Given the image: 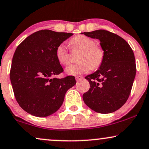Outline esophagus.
<instances>
[{"label":"esophagus","mask_w":149,"mask_h":149,"mask_svg":"<svg viewBox=\"0 0 149 149\" xmlns=\"http://www.w3.org/2000/svg\"><path fill=\"white\" fill-rule=\"evenodd\" d=\"M82 78H83V77L81 76H76V79L77 81H79V80H82Z\"/></svg>","instance_id":"esophagus-1"}]
</instances>
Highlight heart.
I'll return each instance as SVG.
<instances>
[{"label": "heart", "mask_w": 149, "mask_h": 149, "mask_svg": "<svg viewBox=\"0 0 149 149\" xmlns=\"http://www.w3.org/2000/svg\"><path fill=\"white\" fill-rule=\"evenodd\" d=\"M71 52L80 51L77 57L79 63L70 65L66 69L69 75H78L88 73L90 69L96 70L103 64L105 51L101 46L96 44L94 39L84 35L73 37L69 42ZM57 60L62 65L67 66L70 62L71 54L64 44L57 46L55 51Z\"/></svg>", "instance_id": "b5f03b06"}]
</instances>
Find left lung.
Masks as SVG:
<instances>
[{"instance_id":"8db88e82","label":"left lung","mask_w":149,"mask_h":149,"mask_svg":"<svg viewBox=\"0 0 149 149\" xmlns=\"http://www.w3.org/2000/svg\"><path fill=\"white\" fill-rule=\"evenodd\" d=\"M84 35L101 41L105 57L99 69L85 77L90 87L82 98L95 112L111 113L123 106L130 96L136 74L134 53L125 39L107 30L87 32Z\"/></svg>"}]
</instances>
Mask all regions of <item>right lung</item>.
I'll list each match as a JSON object with an SVG mask.
<instances>
[{"mask_svg": "<svg viewBox=\"0 0 149 149\" xmlns=\"http://www.w3.org/2000/svg\"><path fill=\"white\" fill-rule=\"evenodd\" d=\"M72 35L39 30L16 49L10 80L17 103L28 113L38 117L55 113L63 103L67 91L76 85L74 76L55 77L64 71L57 60L56 48Z\"/></svg>", "mask_w": 149, "mask_h": 149, "instance_id": "right-lung-1", "label": "right lung"}]
</instances>
